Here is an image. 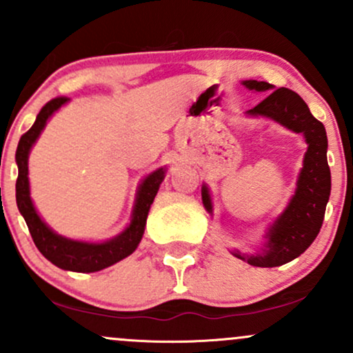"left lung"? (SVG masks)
<instances>
[{
  "label": "left lung",
  "instance_id": "1",
  "mask_svg": "<svg viewBox=\"0 0 353 353\" xmlns=\"http://www.w3.org/2000/svg\"><path fill=\"white\" fill-rule=\"evenodd\" d=\"M245 88L255 91L272 89L265 81H244ZM247 114L265 116L305 136L307 148L303 168L297 181V190L282 216H279L269 230V242L264 252L255 255H234L254 267H277L294 261L305 252L315 241L322 228L327 202L330 196V168L327 163V134L320 121L312 116L297 92L287 88L274 89L257 106L249 109ZM204 208L212 210L208 188H202Z\"/></svg>",
  "mask_w": 353,
  "mask_h": 353
}]
</instances>
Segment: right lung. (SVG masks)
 <instances>
[{"mask_svg": "<svg viewBox=\"0 0 353 353\" xmlns=\"http://www.w3.org/2000/svg\"><path fill=\"white\" fill-rule=\"evenodd\" d=\"M66 101L68 98H54L44 104L30 131L24 132L19 139L18 149H16V164H18L16 204H18L19 212L26 221L33 242L48 261L58 265L59 269L72 270V272H98V270H103L116 264V262L123 261L134 252L136 247L139 245L144 234L145 219H148V212L151 209L157 190H159L161 182L164 179V171L159 169V171L149 174L143 181L139 192H137L132 221L121 236L103 242V244H89V242L71 241V239L61 237L52 232L36 214L33 202H31L30 181H28V154L33 148L34 141L41 134L50 116L54 111H58Z\"/></svg>", "mask_w": 353, "mask_h": 353, "instance_id": "right-lung-1", "label": "right lung"}]
</instances>
